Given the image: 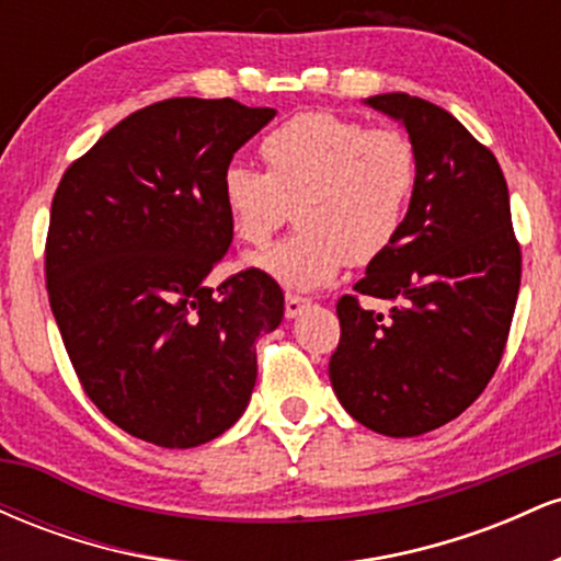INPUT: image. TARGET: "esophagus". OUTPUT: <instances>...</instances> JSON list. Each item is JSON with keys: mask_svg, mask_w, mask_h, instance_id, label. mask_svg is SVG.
<instances>
[{"mask_svg": "<svg viewBox=\"0 0 561 561\" xmlns=\"http://www.w3.org/2000/svg\"><path fill=\"white\" fill-rule=\"evenodd\" d=\"M306 308H311V300L300 298V295H287L285 298V317L287 319H298Z\"/></svg>", "mask_w": 561, "mask_h": 561, "instance_id": "obj_1", "label": "esophagus"}]
</instances>
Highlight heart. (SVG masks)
Wrapping results in <instances>:
<instances>
[{
  "instance_id": "1",
  "label": "heart",
  "mask_w": 561,
  "mask_h": 561,
  "mask_svg": "<svg viewBox=\"0 0 561 561\" xmlns=\"http://www.w3.org/2000/svg\"><path fill=\"white\" fill-rule=\"evenodd\" d=\"M266 173L229 165L221 199L231 231L261 248L295 208L298 231L250 259L293 293L332 285L345 263H369L401 237L420 184L414 141L334 113H298L261 141Z\"/></svg>"
}]
</instances>
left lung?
<instances>
[{"label":"left lung","instance_id":"8db88e82","mask_svg":"<svg viewBox=\"0 0 561 561\" xmlns=\"http://www.w3.org/2000/svg\"><path fill=\"white\" fill-rule=\"evenodd\" d=\"M364 105L398 121L420 156L409 218L356 293L337 300L332 390L364 427L414 437L456 420L491 382L517 306L523 259L499 160L448 111L403 92Z\"/></svg>","mask_w":561,"mask_h":561}]
</instances>
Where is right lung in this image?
I'll return each mask as SVG.
<instances>
[{"label":"right lung","instance_id":"obj_1","mask_svg":"<svg viewBox=\"0 0 561 561\" xmlns=\"http://www.w3.org/2000/svg\"><path fill=\"white\" fill-rule=\"evenodd\" d=\"M274 115L229 96L156 102L57 186L49 306L87 396L128 435L195 448L248 409L255 343L279 327L285 295L259 268L205 279L234 237L224 171Z\"/></svg>","mask_w":561,"mask_h":561}]
</instances>
